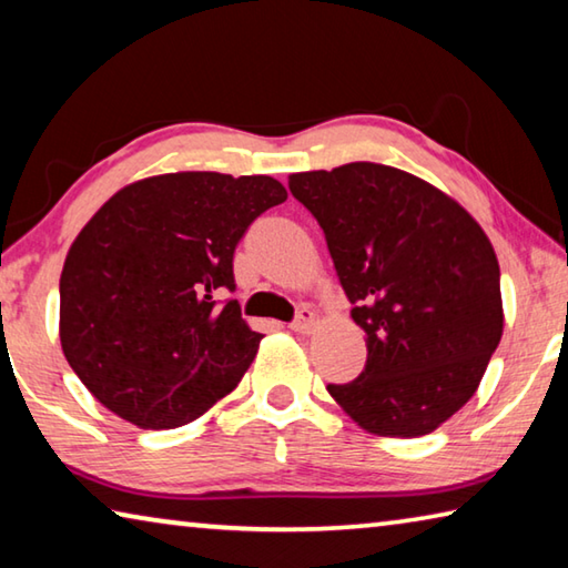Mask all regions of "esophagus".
Listing matches in <instances>:
<instances>
[{
  "label": "esophagus",
  "instance_id": "esophagus-1",
  "mask_svg": "<svg viewBox=\"0 0 568 568\" xmlns=\"http://www.w3.org/2000/svg\"><path fill=\"white\" fill-rule=\"evenodd\" d=\"M313 325H315V313L311 311V307H301L295 315V321L291 323V328L295 333H311Z\"/></svg>",
  "mask_w": 568,
  "mask_h": 568
}]
</instances>
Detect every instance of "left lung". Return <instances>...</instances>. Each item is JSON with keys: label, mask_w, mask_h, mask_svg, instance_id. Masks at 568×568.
Here are the masks:
<instances>
[{"label": "left lung", "mask_w": 568, "mask_h": 568, "mask_svg": "<svg viewBox=\"0 0 568 568\" xmlns=\"http://www.w3.org/2000/svg\"><path fill=\"white\" fill-rule=\"evenodd\" d=\"M287 187L323 227L368 343L361 376L328 393L371 434H430L474 396L504 333L486 233L426 180L376 162L297 172Z\"/></svg>", "instance_id": "1"}]
</instances>
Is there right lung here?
<instances>
[{"label":"right lung","mask_w":568,"mask_h":568,"mask_svg":"<svg viewBox=\"0 0 568 568\" xmlns=\"http://www.w3.org/2000/svg\"><path fill=\"white\" fill-rule=\"evenodd\" d=\"M267 175L170 172L104 203L67 253L60 341L104 408L140 428H178L227 396L253 363L233 255L250 223L285 203Z\"/></svg>","instance_id":"add662e5"}]
</instances>
